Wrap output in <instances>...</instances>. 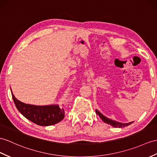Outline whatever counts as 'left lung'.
I'll list each match as a JSON object with an SVG mask.
<instances>
[{"label":"left lung","instance_id":"1","mask_svg":"<svg viewBox=\"0 0 157 157\" xmlns=\"http://www.w3.org/2000/svg\"><path fill=\"white\" fill-rule=\"evenodd\" d=\"M96 113L97 115L99 116V117H100L101 119L102 120V121L104 122V123H107L110 125H111L112 127H118V128H122V127H127V126L130 125L132 123V122H131V123H119V122H117V121H112L110 119H109V118H106L105 117H104L102 115V114L99 113L97 110H96Z\"/></svg>","mask_w":157,"mask_h":157}]
</instances>
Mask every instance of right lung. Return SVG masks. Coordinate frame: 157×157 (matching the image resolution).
<instances>
[{"mask_svg": "<svg viewBox=\"0 0 157 157\" xmlns=\"http://www.w3.org/2000/svg\"><path fill=\"white\" fill-rule=\"evenodd\" d=\"M17 109L29 121L40 126H50L59 123L64 118V110L59 106H35L18 101L12 93Z\"/></svg>", "mask_w": 157, "mask_h": 157, "instance_id": "add662e5", "label": "right lung"}]
</instances>
